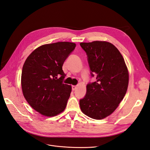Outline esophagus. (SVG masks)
<instances>
[{"label": "esophagus", "instance_id": "obj_1", "mask_svg": "<svg viewBox=\"0 0 150 150\" xmlns=\"http://www.w3.org/2000/svg\"><path fill=\"white\" fill-rule=\"evenodd\" d=\"M76 86H72V89L73 90V91H74L76 89Z\"/></svg>", "mask_w": 150, "mask_h": 150}]
</instances>
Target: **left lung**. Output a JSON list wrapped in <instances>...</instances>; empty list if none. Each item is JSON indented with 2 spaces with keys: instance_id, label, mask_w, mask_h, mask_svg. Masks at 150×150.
Segmentation results:
<instances>
[{
  "instance_id": "left-lung-1",
  "label": "left lung",
  "mask_w": 150,
  "mask_h": 150,
  "mask_svg": "<svg viewBox=\"0 0 150 150\" xmlns=\"http://www.w3.org/2000/svg\"><path fill=\"white\" fill-rule=\"evenodd\" d=\"M86 52L91 77L79 100L81 111L95 120L104 118L114 111L125 97L129 75L123 57L114 45L105 41L81 42Z\"/></svg>"
}]
</instances>
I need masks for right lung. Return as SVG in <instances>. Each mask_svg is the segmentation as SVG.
Returning <instances> with one entry per match:
<instances>
[{
    "label": "right lung",
    "instance_id": "1",
    "mask_svg": "<svg viewBox=\"0 0 150 150\" xmlns=\"http://www.w3.org/2000/svg\"><path fill=\"white\" fill-rule=\"evenodd\" d=\"M76 44L58 42L45 44L32 52L22 67L21 85L30 106L40 114L54 116L66 108L71 86L63 83L62 66Z\"/></svg>",
    "mask_w": 150,
    "mask_h": 150
}]
</instances>
